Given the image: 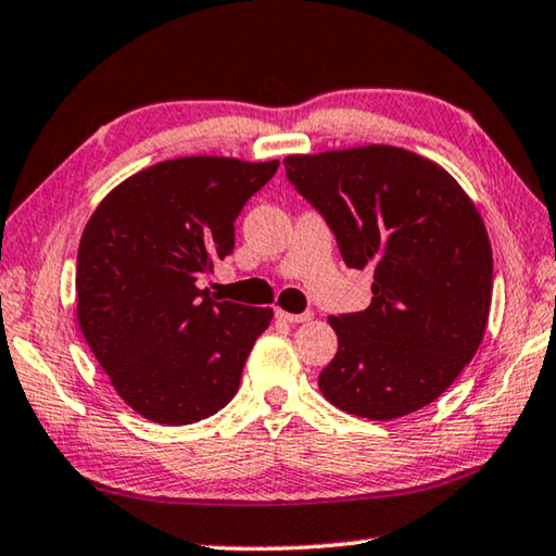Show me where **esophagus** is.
Wrapping results in <instances>:
<instances>
[{"mask_svg":"<svg viewBox=\"0 0 556 556\" xmlns=\"http://www.w3.org/2000/svg\"><path fill=\"white\" fill-rule=\"evenodd\" d=\"M277 316L281 318V321H287V324H306V321H312V318H314V314H312V312H304V314H289V312H285V308H277Z\"/></svg>","mask_w":556,"mask_h":556,"instance_id":"1","label":"esophagus"}]
</instances>
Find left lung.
Instances as JSON below:
<instances>
[{"label": "left lung", "instance_id": "left-lung-1", "mask_svg": "<svg viewBox=\"0 0 556 556\" xmlns=\"http://www.w3.org/2000/svg\"><path fill=\"white\" fill-rule=\"evenodd\" d=\"M285 164L345 265L372 269L370 306L328 318L338 353L318 375L324 397L372 421L427 407L488 326L493 252L481 213L446 168L400 147L289 154Z\"/></svg>", "mask_w": 556, "mask_h": 556}]
</instances>
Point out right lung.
Returning <instances> with one entry per match:
<instances>
[{
    "label": "right lung",
    "instance_id": "add662e5",
    "mask_svg": "<svg viewBox=\"0 0 556 556\" xmlns=\"http://www.w3.org/2000/svg\"><path fill=\"white\" fill-rule=\"evenodd\" d=\"M279 162L181 156L100 201L78 248V324L125 404L166 427L228 404L271 308L213 299L201 275L235 248V218Z\"/></svg>",
    "mask_w": 556,
    "mask_h": 556
}]
</instances>
